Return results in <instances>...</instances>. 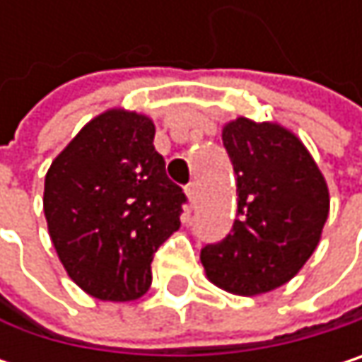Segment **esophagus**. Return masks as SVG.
I'll list each match as a JSON object with an SVG mask.
<instances>
[{"instance_id": "34e87169", "label": "esophagus", "mask_w": 362, "mask_h": 362, "mask_svg": "<svg viewBox=\"0 0 362 362\" xmlns=\"http://www.w3.org/2000/svg\"><path fill=\"white\" fill-rule=\"evenodd\" d=\"M186 194H188V201H190L192 205H197V201H199V184H197V182H190V184L186 186Z\"/></svg>"}]
</instances>
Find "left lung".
Instances as JSON below:
<instances>
[{
    "label": "left lung",
    "mask_w": 362,
    "mask_h": 362,
    "mask_svg": "<svg viewBox=\"0 0 362 362\" xmlns=\"http://www.w3.org/2000/svg\"><path fill=\"white\" fill-rule=\"evenodd\" d=\"M237 176V220L201 250L207 279L239 296L287 283L313 255L329 214V190L306 146L276 123L239 117L222 129Z\"/></svg>",
    "instance_id": "left-lung-1"
}]
</instances>
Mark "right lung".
Wrapping results in <instances>:
<instances>
[{"mask_svg":"<svg viewBox=\"0 0 362 362\" xmlns=\"http://www.w3.org/2000/svg\"><path fill=\"white\" fill-rule=\"evenodd\" d=\"M148 117L107 110L52 161L43 211L69 276L105 302L151 287L155 252L180 228L186 194L168 178Z\"/></svg>","mask_w":362,"mask_h":362,"instance_id":"right-lung-1","label":"right lung"}]
</instances>
